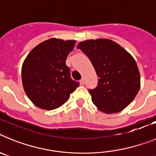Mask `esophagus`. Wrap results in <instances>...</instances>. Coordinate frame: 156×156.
Returning a JSON list of instances; mask_svg holds the SVG:
<instances>
[{"mask_svg": "<svg viewBox=\"0 0 156 156\" xmlns=\"http://www.w3.org/2000/svg\"><path fill=\"white\" fill-rule=\"evenodd\" d=\"M80 83H81V85H83L85 84V78H81V81H80Z\"/></svg>", "mask_w": 156, "mask_h": 156, "instance_id": "1", "label": "esophagus"}]
</instances>
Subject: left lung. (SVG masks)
Listing matches in <instances>:
<instances>
[{
  "instance_id": "8db88e82",
  "label": "left lung",
  "mask_w": 156,
  "mask_h": 156,
  "mask_svg": "<svg viewBox=\"0 0 156 156\" xmlns=\"http://www.w3.org/2000/svg\"><path fill=\"white\" fill-rule=\"evenodd\" d=\"M98 77V86L89 93L99 111L112 114L122 111L140 88V74L133 57L116 42L107 38L80 42Z\"/></svg>"
}]
</instances>
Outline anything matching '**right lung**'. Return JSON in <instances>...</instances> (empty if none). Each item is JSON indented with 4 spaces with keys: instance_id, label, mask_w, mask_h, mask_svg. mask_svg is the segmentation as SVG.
<instances>
[{
    "instance_id": "right-lung-1",
    "label": "right lung",
    "mask_w": 156,
    "mask_h": 156,
    "mask_svg": "<svg viewBox=\"0 0 156 156\" xmlns=\"http://www.w3.org/2000/svg\"><path fill=\"white\" fill-rule=\"evenodd\" d=\"M75 40L50 38L32 49L21 68L23 88L32 103L45 110L65 104L78 86L70 76L66 58Z\"/></svg>"
}]
</instances>
